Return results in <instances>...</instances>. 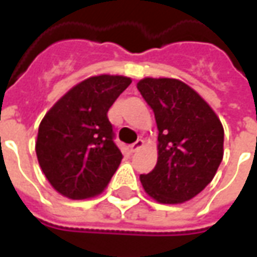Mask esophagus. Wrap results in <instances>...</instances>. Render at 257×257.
Masks as SVG:
<instances>
[{
    "mask_svg": "<svg viewBox=\"0 0 257 257\" xmlns=\"http://www.w3.org/2000/svg\"><path fill=\"white\" fill-rule=\"evenodd\" d=\"M143 145H145V140L138 139L136 142H135L134 145H131V151H132V153H136V151L139 150L140 147H143Z\"/></svg>",
    "mask_w": 257,
    "mask_h": 257,
    "instance_id": "34e87169",
    "label": "esophagus"
}]
</instances>
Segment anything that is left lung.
I'll return each instance as SVG.
<instances>
[{
	"instance_id": "8db88e82",
	"label": "left lung",
	"mask_w": 257,
	"mask_h": 257,
	"mask_svg": "<svg viewBox=\"0 0 257 257\" xmlns=\"http://www.w3.org/2000/svg\"><path fill=\"white\" fill-rule=\"evenodd\" d=\"M138 89L158 128V161L140 175L146 193L161 204L189 201L212 182L223 160L220 119L189 85L173 78H145Z\"/></svg>"
}]
</instances>
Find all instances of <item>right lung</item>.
Returning <instances> with one entry per match:
<instances>
[{"instance_id": "obj_1", "label": "right lung", "mask_w": 257, "mask_h": 257, "mask_svg": "<svg viewBox=\"0 0 257 257\" xmlns=\"http://www.w3.org/2000/svg\"><path fill=\"white\" fill-rule=\"evenodd\" d=\"M122 75L85 79L47 112L36 153L42 172L58 193L71 199L100 194L121 164L107 112L131 85Z\"/></svg>"}]
</instances>
